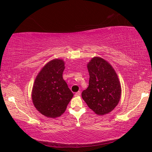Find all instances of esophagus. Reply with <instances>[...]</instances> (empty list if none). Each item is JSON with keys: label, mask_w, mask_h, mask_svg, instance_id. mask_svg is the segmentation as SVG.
Wrapping results in <instances>:
<instances>
[{"label": "esophagus", "mask_w": 152, "mask_h": 152, "mask_svg": "<svg viewBox=\"0 0 152 152\" xmlns=\"http://www.w3.org/2000/svg\"><path fill=\"white\" fill-rule=\"evenodd\" d=\"M80 95H81V92H80V91H78V92H77L75 94V96L77 97V96H80Z\"/></svg>", "instance_id": "obj_1"}]
</instances>
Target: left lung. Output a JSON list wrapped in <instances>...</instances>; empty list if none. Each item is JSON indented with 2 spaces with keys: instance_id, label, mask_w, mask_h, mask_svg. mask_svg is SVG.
Returning a JSON list of instances; mask_svg holds the SVG:
<instances>
[{
  "instance_id": "8db88e82",
  "label": "left lung",
  "mask_w": 152,
  "mask_h": 152,
  "mask_svg": "<svg viewBox=\"0 0 152 152\" xmlns=\"http://www.w3.org/2000/svg\"><path fill=\"white\" fill-rule=\"evenodd\" d=\"M89 84L82 97L97 115H104L113 111L121 97V85L118 75L107 61L94 57L87 64Z\"/></svg>"
}]
</instances>
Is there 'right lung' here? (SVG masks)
Listing matches in <instances>:
<instances>
[{
	"label": "right lung",
	"mask_w": 152,
	"mask_h": 152,
	"mask_svg": "<svg viewBox=\"0 0 152 152\" xmlns=\"http://www.w3.org/2000/svg\"><path fill=\"white\" fill-rule=\"evenodd\" d=\"M63 59L51 60L41 68L33 84L32 99L37 111L48 118H55L65 112L73 93L63 79Z\"/></svg>",
	"instance_id": "obj_1"
}]
</instances>
